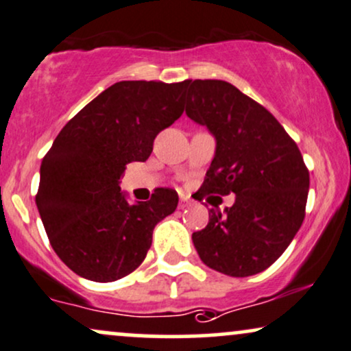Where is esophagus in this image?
Instances as JSON below:
<instances>
[{"label": "esophagus", "mask_w": 351, "mask_h": 351, "mask_svg": "<svg viewBox=\"0 0 351 351\" xmlns=\"http://www.w3.org/2000/svg\"><path fill=\"white\" fill-rule=\"evenodd\" d=\"M190 205H192V202H190L189 197H180V200H179V208L180 210L187 208V206H190Z\"/></svg>", "instance_id": "34e87169"}]
</instances>
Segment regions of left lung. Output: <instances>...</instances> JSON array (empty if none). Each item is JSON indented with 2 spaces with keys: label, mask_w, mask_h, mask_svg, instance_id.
<instances>
[{
  "label": "left lung",
  "mask_w": 351,
  "mask_h": 351,
  "mask_svg": "<svg viewBox=\"0 0 351 351\" xmlns=\"http://www.w3.org/2000/svg\"><path fill=\"white\" fill-rule=\"evenodd\" d=\"M189 119L216 141L200 198L234 193L192 234L202 262L229 276L261 274L291 244L304 219L309 172L296 143L265 107L221 80L185 81Z\"/></svg>",
  "instance_id": "left-lung-1"
}]
</instances>
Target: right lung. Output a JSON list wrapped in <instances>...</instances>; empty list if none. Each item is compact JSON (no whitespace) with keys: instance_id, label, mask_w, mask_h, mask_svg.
<instances>
[{"instance_id":"1","label":"right lung","mask_w":351,"mask_h":351,"mask_svg":"<svg viewBox=\"0 0 351 351\" xmlns=\"http://www.w3.org/2000/svg\"><path fill=\"white\" fill-rule=\"evenodd\" d=\"M182 83L120 81L64 125L42 159L36 197L43 228L64 265L86 280L109 283L145 261L153 229L174 213L172 189L130 203L120 176L146 161L156 135L182 115Z\"/></svg>"}]
</instances>
